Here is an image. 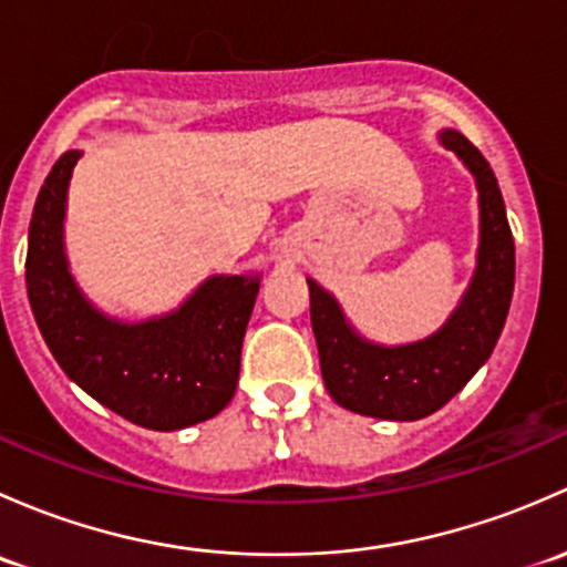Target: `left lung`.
Returning <instances> with one entry per match:
<instances>
[{
	"mask_svg": "<svg viewBox=\"0 0 567 567\" xmlns=\"http://www.w3.org/2000/svg\"><path fill=\"white\" fill-rule=\"evenodd\" d=\"M440 142L472 172L481 204L475 276L451 319L423 341L382 347L358 336L336 297L308 278L324 388L349 412L379 420H420L442 410L492 358L505 327L516 248L497 177L481 150L458 131H442Z\"/></svg>",
	"mask_w": 567,
	"mask_h": 567,
	"instance_id": "1",
	"label": "left lung"
}]
</instances>
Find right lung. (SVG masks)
I'll return each mask as SVG.
<instances>
[{
	"mask_svg": "<svg viewBox=\"0 0 567 567\" xmlns=\"http://www.w3.org/2000/svg\"><path fill=\"white\" fill-rule=\"evenodd\" d=\"M79 150L54 163L29 220L27 295L51 354L81 390L153 431L215 417L240 379L259 276L207 278L177 311L120 322L97 311L68 270L65 204Z\"/></svg>",
	"mask_w": 567,
	"mask_h": 567,
	"instance_id": "add662e5",
	"label": "right lung"
}]
</instances>
